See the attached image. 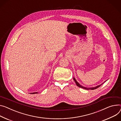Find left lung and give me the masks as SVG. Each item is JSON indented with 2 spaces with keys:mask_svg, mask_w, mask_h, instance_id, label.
Listing matches in <instances>:
<instances>
[{
  "mask_svg": "<svg viewBox=\"0 0 121 121\" xmlns=\"http://www.w3.org/2000/svg\"><path fill=\"white\" fill-rule=\"evenodd\" d=\"M73 80H74V81H75V82H76V85L78 86V87H80V88H83V89H86V90H95V89H97V88H99L100 86H101V85L102 84H101V85H98V86H96V87H94V88H86V87H83V86H81L79 83L77 81V80H76V79L75 78H73Z\"/></svg>",
  "mask_w": 121,
  "mask_h": 121,
  "instance_id": "1",
  "label": "left lung"
}]
</instances>
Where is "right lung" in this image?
<instances>
[{"label": "right lung", "mask_w": 121, "mask_h": 121, "mask_svg": "<svg viewBox=\"0 0 121 121\" xmlns=\"http://www.w3.org/2000/svg\"><path fill=\"white\" fill-rule=\"evenodd\" d=\"M31 94H38V92H33V93H31Z\"/></svg>", "instance_id": "right-lung-1"}]
</instances>
